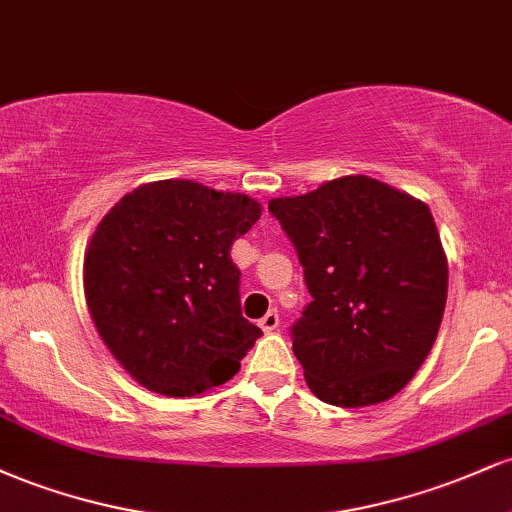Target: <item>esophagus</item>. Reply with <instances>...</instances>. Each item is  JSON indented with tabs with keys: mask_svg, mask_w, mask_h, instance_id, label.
I'll return each mask as SVG.
<instances>
[{
	"mask_svg": "<svg viewBox=\"0 0 512 512\" xmlns=\"http://www.w3.org/2000/svg\"><path fill=\"white\" fill-rule=\"evenodd\" d=\"M260 327H262V330L264 332H274L276 330V327H279V313H276V310L272 308V310H269V313L267 315H264L262 317V320H260Z\"/></svg>",
	"mask_w": 512,
	"mask_h": 512,
	"instance_id": "esophagus-1",
	"label": "esophagus"
}]
</instances>
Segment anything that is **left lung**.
<instances>
[{
  "label": "left lung",
  "instance_id": "left-lung-1",
  "mask_svg": "<svg viewBox=\"0 0 512 512\" xmlns=\"http://www.w3.org/2000/svg\"><path fill=\"white\" fill-rule=\"evenodd\" d=\"M313 301L291 327L308 387L334 407L397 395L426 361L448 298L431 209L366 175L269 202Z\"/></svg>",
  "mask_w": 512,
  "mask_h": 512
}]
</instances>
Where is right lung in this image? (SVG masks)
<instances>
[{
    "label": "right lung",
    "instance_id": "obj_1",
    "mask_svg": "<svg viewBox=\"0 0 512 512\" xmlns=\"http://www.w3.org/2000/svg\"><path fill=\"white\" fill-rule=\"evenodd\" d=\"M260 219L248 195L192 180L137 187L98 223L84 260L98 334L146 390L202 395L262 337L240 310L231 248Z\"/></svg>",
    "mask_w": 512,
    "mask_h": 512
}]
</instances>
